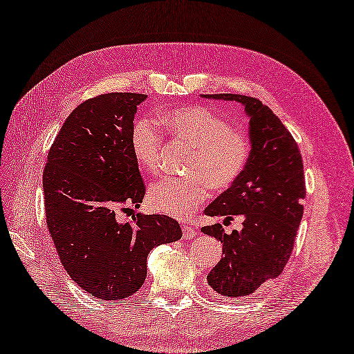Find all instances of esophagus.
I'll return each mask as SVG.
<instances>
[{
  "instance_id": "1",
  "label": "esophagus",
  "mask_w": 354,
  "mask_h": 354,
  "mask_svg": "<svg viewBox=\"0 0 354 354\" xmlns=\"http://www.w3.org/2000/svg\"><path fill=\"white\" fill-rule=\"evenodd\" d=\"M182 231H183V239H185V240H192V239L196 236L195 228L189 227V225H183V227H182Z\"/></svg>"
}]
</instances>
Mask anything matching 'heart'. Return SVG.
<instances>
[{
    "label": "heart",
    "instance_id": "b5f03b06",
    "mask_svg": "<svg viewBox=\"0 0 354 354\" xmlns=\"http://www.w3.org/2000/svg\"><path fill=\"white\" fill-rule=\"evenodd\" d=\"M160 124L177 141L192 147L187 177H165L151 185L149 205L176 218H187L209 194L225 192L242 177L251 159L252 144L242 129L205 106H186L163 112ZM163 132L149 118L136 120L131 131L133 158L144 171L159 167Z\"/></svg>",
    "mask_w": 354,
    "mask_h": 354
}]
</instances>
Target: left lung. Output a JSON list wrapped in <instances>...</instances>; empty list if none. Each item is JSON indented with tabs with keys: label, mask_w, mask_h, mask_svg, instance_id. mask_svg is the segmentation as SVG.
<instances>
[{
	"label": "left lung",
	"mask_w": 354,
	"mask_h": 354,
	"mask_svg": "<svg viewBox=\"0 0 354 354\" xmlns=\"http://www.w3.org/2000/svg\"><path fill=\"white\" fill-rule=\"evenodd\" d=\"M236 100L249 115L252 151L237 183L221 194L207 216L243 218V228L223 231L221 223L203 227L221 240L222 260L207 274L209 286L225 297L254 292L267 279L278 278L290 260L306 196L304 163L297 142L269 106L242 94H209Z\"/></svg>",
	"instance_id": "8db88e82"
}]
</instances>
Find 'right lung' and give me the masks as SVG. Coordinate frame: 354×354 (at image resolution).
<instances>
[{
    "label": "right lung",
    "mask_w": 354,
    "mask_h": 354,
    "mask_svg": "<svg viewBox=\"0 0 354 354\" xmlns=\"http://www.w3.org/2000/svg\"><path fill=\"white\" fill-rule=\"evenodd\" d=\"M140 93H106L77 105L50 145L43 169L48 230L64 269L90 296L122 300L147 278L153 248L182 239L165 214L117 210L140 207L145 185L131 149Z\"/></svg>",
    "instance_id": "right-lung-1"
}]
</instances>
